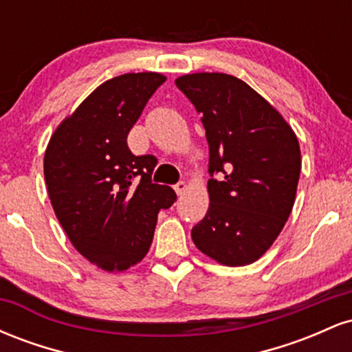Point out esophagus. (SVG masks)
Here are the masks:
<instances>
[{
	"label": "esophagus",
	"mask_w": 352,
	"mask_h": 352,
	"mask_svg": "<svg viewBox=\"0 0 352 352\" xmlns=\"http://www.w3.org/2000/svg\"><path fill=\"white\" fill-rule=\"evenodd\" d=\"M173 188H175L177 195H184L185 190H187V184H185V182H179V184H177Z\"/></svg>",
	"instance_id": "esophagus-1"
}]
</instances>
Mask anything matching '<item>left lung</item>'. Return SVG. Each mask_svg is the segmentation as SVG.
<instances>
[{
    "label": "left lung",
    "mask_w": 352,
    "mask_h": 352,
    "mask_svg": "<svg viewBox=\"0 0 352 352\" xmlns=\"http://www.w3.org/2000/svg\"><path fill=\"white\" fill-rule=\"evenodd\" d=\"M207 134L210 205L192 228L201 253L227 266L263 256L296 199L301 152L292 125L254 89L223 72L175 79Z\"/></svg>",
    "instance_id": "8db88e82"
}]
</instances>
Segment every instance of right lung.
I'll use <instances>...</instances> for the list:
<instances>
[{
  "label": "right lung",
  "mask_w": 352,
  "mask_h": 352,
  "mask_svg": "<svg viewBox=\"0 0 352 352\" xmlns=\"http://www.w3.org/2000/svg\"><path fill=\"white\" fill-rule=\"evenodd\" d=\"M159 72L106 80L58 125L44 153V179L60 227L98 268L124 272L142 261L157 215L177 200L152 184L153 155H134L127 135L157 87Z\"/></svg>",
  "instance_id": "add662e5"
}]
</instances>
